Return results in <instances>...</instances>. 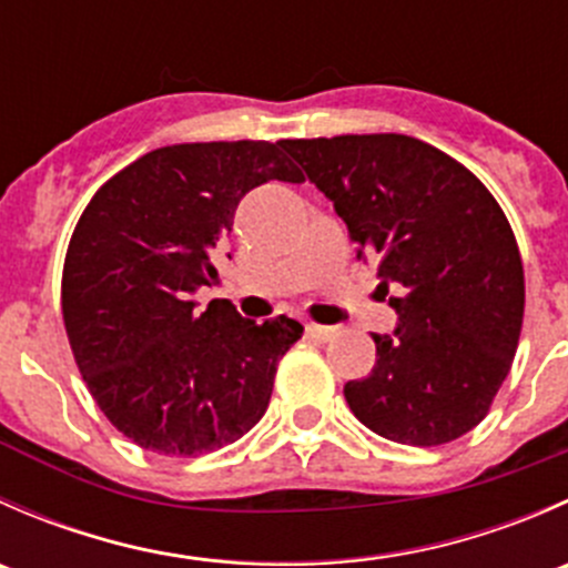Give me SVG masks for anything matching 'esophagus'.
Segmentation results:
<instances>
[{
  "mask_svg": "<svg viewBox=\"0 0 568 568\" xmlns=\"http://www.w3.org/2000/svg\"><path fill=\"white\" fill-rule=\"evenodd\" d=\"M305 332L316 341H332L335 337V326H321V324H307Z\"/></svg>",
  "mask_w": 568,
  "mask_h": 568,
  "instance_id": "1",
  "label": "esophagus"
}]
</instances>
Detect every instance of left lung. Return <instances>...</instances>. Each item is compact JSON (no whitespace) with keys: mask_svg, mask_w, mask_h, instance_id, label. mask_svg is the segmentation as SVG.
I'll list each match as a JSON object with an SVG mask.
<instances>
[{"mask_svg":"<svg viewBox=\"0 0 568 568\" xmlns=\"http://www.w3.org/2000/svg\"><path fill=\"white\" fill-rule=\"evenodd\" d=\"M395 288V337L343 387L363 426L432 448L473 432L511 371L525 316L517 239L489 189L439 148L406 134L283 140Z\"/></svg>","mask_w":568,"mask_h":568,"instance_id":"1","label":"left lung"}]
</instances>
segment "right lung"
Masks as SVG:
<instances>
[{
	"mask_svg": "<svg viewBox=\"0 0 568 568\" xmlns=\"http://www.w3.org/2000/svg\"><path fill=\"white\" fill-rule=\"evenodd\" d=\"M280 142H186L112 175L73 227L62 266V321L84 385L140 448L200 456L236 443L266 412L280 359L302 337L294 318H242L211 255L236 205L266 181L305 175Z\"/></svg>",
	"mask_w": 568,
	"mask_h": 568,
	"instance_id": "obj_1",
	"label": "right lung"
}]
</instances>
